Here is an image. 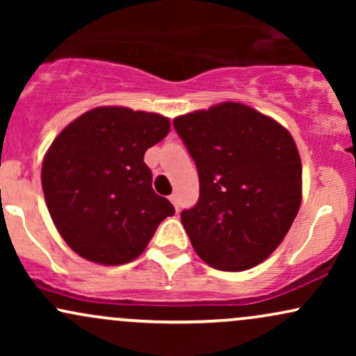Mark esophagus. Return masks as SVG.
<instances>
[{
    "instance_id": "34e87169",
    "label": "esophagus",
    "mask_w": 356,
    "mask_h": 356,
    "mask_svg": "<svg viewBox=\"0 0 356 356\" xmlns=\"http://www.w3.org/2000/svg\"><path fill=\"white\" fill-rule=\"evenodd\" d=\"M169 201L174 204L175 211H179V197H177V194H170V195H169Z\"/></svg>"
}]
</instances>
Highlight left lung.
<instances>
[{
	"label": "left lung",
	"instance_id": "1",
	"mask_svg": "<svg viewBox=\"0 0 356 356\" xmlns=\"http://www.w3.org/2000/svg\"><path fill=\"white\" fill-rule=\"evenodd\" d=\"M199 174V201L181 220L199 257L244 271L284 239L301 206V159L291 134L236 102L174 118Z\"/></svg>",
	"mask_w": 356,
	"mask_h": 356
}]
</instances>
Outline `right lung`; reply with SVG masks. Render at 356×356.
Instances as JSON below:
<instances>
[{
	"label": "right lung",
	"instance_id": "1",
	"mask_svg": "<svg viewBox=\"0 0 356 356\" xmlns=\"http://www.w3.org/2000/svg\"><path fill=\"white\" fill-rule=\"evenodd\" d=\"M169 130V118L159 113L97 107L53 140L42 167L44 201L76 254L108 266L130 263L174 216L144 162L145 150Z\"/></svg>",
	"mask_w": 356,
	"mask_h": 356
}]
</instances>
